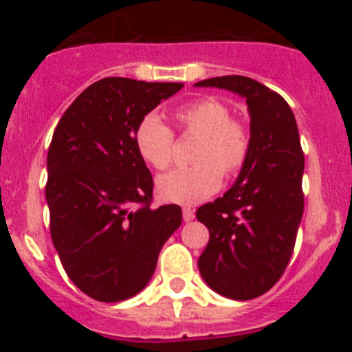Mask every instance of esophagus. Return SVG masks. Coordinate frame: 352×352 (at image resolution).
Listing matches in <instances>:
<instances>
[{
  "mask_svg": "<svg viewBox=\"0 0 352 352\" xmlns=\"http://www.w3.org/2000/svg\"><path fill=\"white\" fill-rule=\"evenodd\" d=\"M182 216H184V221H192L194 219V211L190 208H184L182 209Z\"/></svg>",
  "mask_w": 352,
  "mask_h": 352,
  "instance_id": "esophagus-1",
  "label": "esophagus"
}]
</instances>
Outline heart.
Here are the masks:
<instances>
[{"label": "heart", "instance_id": "heart-1", "mask_svg": "<svg viewBox=\"0 0 352 352\" xmlns=\"http://www.w3.org/2000/svg\"><path fill=\"white\" fill-rule=\"evenodd\" d=\"M173 120L182 138H197L190 160L196 165L160 177L156 190L163 201L197 204L216 192L221 179L239 175L252 153V129L232 116L228 104L214 97L197 98L180 105ZM134 146L141 158L156 170L173 162L175 136L155 113H148L134 129Z\"/></svg>", "mask_w": 352, "mask_h": 352}]
</instances>
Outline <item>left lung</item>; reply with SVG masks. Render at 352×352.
Instances as JSON below:
<instances>
[{
  "instance_id": "obj_1",
  "label": "left lung",
  "mask_w": 352,
  "mask_h": 352,
  "mask_svg": "<svg viewBox=\"0 0 352 352\" xmlns=\"http://www.w3.org/2000/svg\"><path fill=\"white\" fill-rule=\"evenodd\" d=\"M196 87L226 88L247 98L252 153L239 180L197 219L209 230L199 271L211 289L232 300L267 293L293 255L305 208V155L293 110L285 98L247 76H218Z\"/></svg>"
}]
</instances>
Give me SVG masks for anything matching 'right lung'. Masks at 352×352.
<instances>
[{"instance_id":"add662e5","label":"right lung","mask_w":352,"mask_h":352,"mask_svg":"<svg viewBox=\"0 0 352 352\" xmlns=\"http://www.w3.org/2000/svg\"><path fill=\"white\" fill-rule=\"evenodd\" d=\"M182 83L104 78L63 113L47 153L51 236L71 281L98 301L127 300L153 276L182 223L177 204L151 208L153 177L134 129Z\"/></svg>"}]
</instances>
